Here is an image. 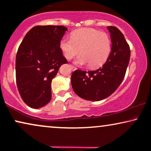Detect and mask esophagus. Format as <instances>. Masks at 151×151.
I'll return each mask as SVG.
<instances>
[{
	"label": "esophagus",
	"instance_id": "34e87169",
	"mask_svg": "<svg viewBox=\"0 0 151 151\" xmlns=\"http://www.w3.org/2000/svg\"><path fill=\"white\" fill-rule=\"evenodd\" d=\"M70 68H71V69L73 70V71H74V70H77V68H75V67H74L73 65H70Z\"/></svg>",
	"mask_w": 151,
	"mask_h": 151
}]
</instances>
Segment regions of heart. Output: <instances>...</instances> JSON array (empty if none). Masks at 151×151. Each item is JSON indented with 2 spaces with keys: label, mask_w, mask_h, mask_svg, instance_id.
<instances>
[{
  "label": "heart",
  "mask_w": 151,
  "mask_h": 151,
  "mask_svg": "<svg viewBox=\"0 0 151 151\" xmlns=\"http://www.w3.org/2000/svg\"><path fill=\"white\" fill-rule=\"evenodd\" d=\"M111 40L107 33L93 28H82L75 30L71 39L64 38L60 42V49L64 56L70 60L81 53L74 60L75 64L88 63L89 68L100 66L108 58L111 52Z\"/></svg>",
  "instance_id": "1"
}]
</instances>
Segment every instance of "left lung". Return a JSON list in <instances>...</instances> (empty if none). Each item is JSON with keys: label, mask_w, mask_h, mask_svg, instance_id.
I'll return each instance as SVG.
<instances>
[{"label": "left lung", "mask_w": 151, "mask_h": 151, "mask_svg": "<svg viewBox=\"0 0 151 151\" xmlns=\"http://www.w3.org/2000/svg\"><path fill=\"white\" fill-rule=\"evenodd\" d=\"M111 40V51L105 63L94 71L75 70L71 76L74 93L90 101H100L110 96L125 77L130 49L123 34L115 26H108Z\"/></svg>", "instance_id": "obj_1"}]
</instances>
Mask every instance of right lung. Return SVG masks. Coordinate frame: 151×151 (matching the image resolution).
I'll list each match as a JSON object with an SVG mask.
<instances>
[{
  "label": "right lung",
  "mask_w": 151,
  "mask_h": 151,
  "mask_svg": "<svg viewBox=\"0 0 151 151\" xmlns=\"http://www.w3.org/2000/svg\"><path fill=\"white\" fill-rule=\"evenodd\" d=\"M68 28L37 26L26 33L16 56V80L24 102L33 109L45 106L51 99V83L59 68L68 60L60 42Z\"/></svg>",
  "instance_id": "right-lung-1"
}]
</instances>
